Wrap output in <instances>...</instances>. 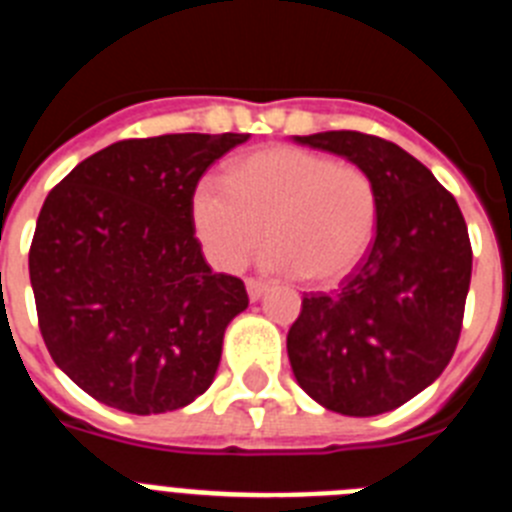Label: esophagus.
Listing matches in <instances>:
<instances>
[{
	"mask_svg": "<svg viewBox=\"0 0 512 512\" xmlns=\"http://www.w3.org/2000/svg\"><path fill=\"white\" fill-rule=\"evenodd\" d=\"M246 289H248V297H251V300H259V297L266 292V284L261 282V279L248 277L246 279Z\"/></svg>",
	"mask_w": 512,
	"mask_h": 512,
	"instance_id": "esophagus-1",
	"label": "esophagus"
}]
</instances>
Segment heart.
I'll use <instances>...</instances> for the list:
<instances>
[{
    "label": "heart",
    "instance_id": "b5f03b06",
    "mask_svg": "<svg viewBox=\"0 0 512 512\" xmlns=\"http://www.w3.org/2000/svg\"><path fill=\"white\" fill-rule=\"evenodd\" d=\"M377 217V187L359 164L297 146L248 153L228 179L205 176L192 192V223L212 264L238 269L269 235L264 264L315 284L359 266Z\"/></svg>",
    "mask_w": 512,
    "mask_h": 512
}]
</instances>
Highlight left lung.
<instances>
[{"mask_svg":"<svg viewBox=\"0 0 512 512\" xmlns=\"http://www.w3.org/2000/svg\"><path fill=\"white\" fill-rule=\"evenodd\" d=\"M374 179L372 248L336 292H310L287 333L297 384L354 418L390 413L441 377L459 343L472 243L454 194L418 158L356 130L295 135Z\"/></svg>","mask_w":512,"mask_h":512,"instance_id":"left-lung-1","label":"left lung"}]
</instances>
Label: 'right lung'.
Listing matches in <instances>:
<instances>
[{"instance_id": "right-lung-1", "label": "right lung", "mask_w": 512, "mask_h": 512, "mask_svg": "<svg viewBox=\"0 0 512 512\" xmlns=\"http://www.w3.org/2000/svg\"><path fill=\"white\" fill-rule=\"evenodd\" d=\"M248 135L117 140L51 189L30 246L48 354L94 400L169 413L212 384L246 284L207 266L192 192Z\"/></svg>"}]
</instances>
